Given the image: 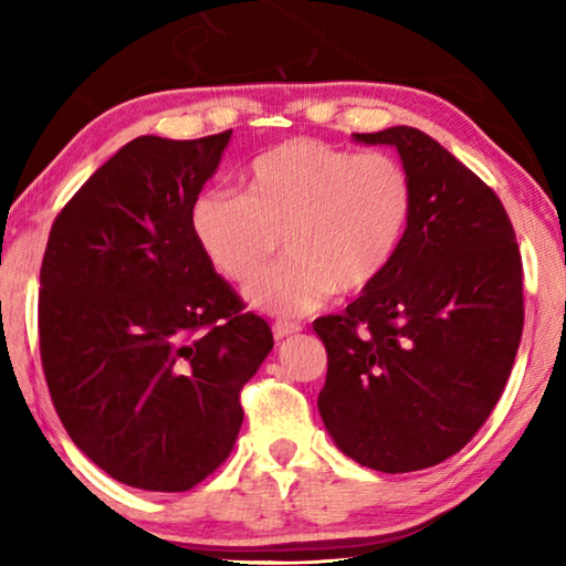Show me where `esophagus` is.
Here are the masks:
<instances>
[{"label":"esophagus","instance_id":"1","mask_svg":"<svg viewBox=\"0 0 566 566\" xmlns=\"http://www.w3.org/2000/svg\"><path fill=\"white\" fill-rule=\"evenodd\" d=\"M300 329H302L300 324H292V322H276L274 327H272V334H274V339H276V342H282V339H286V337H292V334H296Z\"/></svg>","mask_w":566,"mask_h":566}]
</instances>
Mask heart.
<instances>
[{
    "label": "heart",
    "instance_id": "1",
    "mask_svg": "<svg viewBox=\"0 0 566 566\" xmlns=\"http://www.w3.org/2000/svg\"><path fill=\"white\" fill-rule=\"evenodd\" d=\"M411 214L407 169L385 151L296 137L262 151L244 195L207 191L191 205V232L219 272L249 282L279 248L291 260L247 286V302L276 317H302L334 292L375 284L395 260Z\"/></svg>",
    "mask_w": 566,
    "mask_h": 566
}]
</instances>
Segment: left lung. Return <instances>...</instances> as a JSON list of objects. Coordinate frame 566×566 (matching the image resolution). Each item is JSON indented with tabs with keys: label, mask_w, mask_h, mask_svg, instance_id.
Wrapping results in <instances>:
<instances>
[{
	"label": "left lung",
	"mask_w": 566,
	"mask_h": 566,
	"mask_svg": "<svg viewBox=\"0 0 566 566\" xmlns=\"http://www.w3.org/2000/svg\"><path fill=\"white\" fill-rule=\"evenodd\" d=\"M397 149L411 214L395 260L342 314L314 322L327 347L317 407L361 467H434L500 401L524 327L522 256L500 197L415 127L352 134Z\"/></svg>",
	"instance_id": "8db88e82"
}]
</instances>
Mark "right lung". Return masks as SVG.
<instances>
[{
    "instance_id": "add662e5",
    "label": "right lung",
    "mask_w": 566,
    "mask_h": 566,
    "mask_svg": "<svg viewBox=\"0 0 566 566\" xmlns=\"http://www.w3.org/2000/svg\"><path fill=\"white\" fill-rule=\"evenodd\" d=\"M232 132L132 139L54 219L40 352L66 434L122 484L187 492L224 462L272 352L191 232Z\"/></svg>"
}]
</instances>
